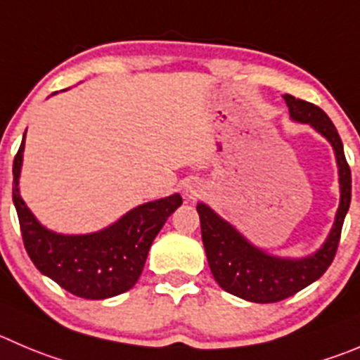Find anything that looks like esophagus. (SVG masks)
<instances>
[{"instance_id":"1","label":"esophagus","mask_w":360,"mask_h":360,"mask_svg":"<svg viewBox=\"0 0 360 360\" xmlns=\"http://www.w3.org/2000/svg\"><path fill=\"white\" fill-rule=\"evenodd\" d=\"M201 193H203V187L200 182H189L186 186V194L189 198H198Z\"/></svg>"}]
</instances>
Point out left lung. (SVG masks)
Segmentation results:
<instances>
[{
  "label": "left lung",
  "instance_id": "obj_1",
  "mask_svg": "<svg viewBox=\"0 0 360 360\" xmlns=\"http://www.w3.org/2000/svg\"><path fill=\"white\" fill-rule=\"evenodd\" d=\"M286 105L292 120L309 123L332 145L340 167V208L327 240L316 252L306 258H279L252 245L240 231L219 217L208 205L198 203L196 210L201 221V238L212 276L219 286L231 295L249 302H279L295 295L302 288L320 279L336 256L341 238L345 215L352 200V173L345 157L343 143L336 127L325 111L311 102L300 101L286 94Z\"/></svg>",
  "mask_w": 360,
  "mask_h": 360
}]
</instances>
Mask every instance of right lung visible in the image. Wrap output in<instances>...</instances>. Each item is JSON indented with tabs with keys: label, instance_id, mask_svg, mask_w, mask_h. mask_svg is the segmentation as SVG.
<instances>
[{
	"label": "right lung",
	"instance_id": "add662e5",
	"mask_svg": "<svg viewBox=\"0 0 360 360\" xmlns=\"http://www.w3.org/2000/svg\"><path fill=\"white\" fill-rule=\"evenodd\" d=\"M22 152L24 139L13 159L12 196L24 248L33 265L81 299H109L131 290L141 276L153 238L182 205V196L173 194L139 205L95 233H54L37 221L19 194Z\"/></svg>",
	"mask_w": 360,
	"mask_h": 360
}]
</instances>
